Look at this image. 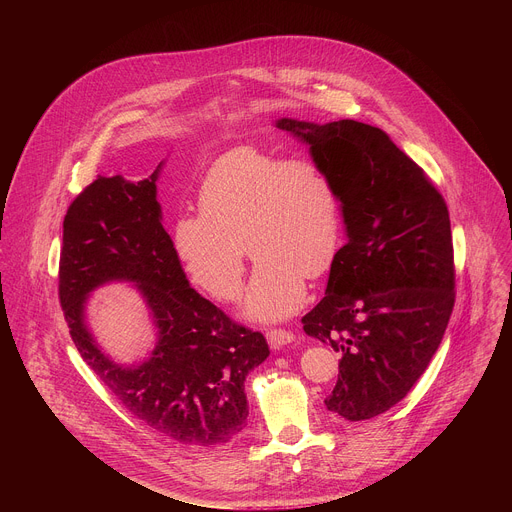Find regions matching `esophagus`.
Returning <instances> with one entry per match:
<instances>
[{
    "mask_svg": "<svg viewBox=\"0 0 512 512\" xmlns=\"http://www.w3.org/2000/svg\"><path fill=\"white\" fill-rule=\"evenodd\" d=\"M267 340H269V344L273 348H281V346H285L289 342H294L296 336H294V332H289V330L273 328V330H267Z\"/></svg>",
    "mask_w": 512,
    "mask_h": 512,
    "instance_id": "esophagus-1",
    "label": "esophagus"
}]
</instances>
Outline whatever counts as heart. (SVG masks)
I'll return each mask as SVG.
<instances>
[{"mask_svg": "<svg viewBox=\"0 0 512 512\" xmlns=\"http://www.w3.org/2000/svg\"><path fill=\"white\" fill-rule=\"evenodd\" d=\"M200 212L178 216L174 249L192 281L218 302L243 289L247 249L259 261L245 314L277 322L298 312L306 279L334 263L342 204L330 172L310 158L241 145L218 158L198 190Z\"/></svg>", "mask_w": 512, "mask_h": 512, "instance_id": "1", "label": "heart"}]
</instances>
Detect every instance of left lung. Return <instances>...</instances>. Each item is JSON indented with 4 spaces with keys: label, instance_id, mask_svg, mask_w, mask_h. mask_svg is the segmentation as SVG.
I'll list each match as a JSON object with an SVG mask.
<instances>
[{
    "label": "left lung",
    "instance_id": "obj_1",
    "mask_svg": "<svg viewBox=\"0 0 512 512\" xmlns=\"http://www.w3.org/2000/svg\"><path fill=\"white\" fill-rule=\"evenodd\" d=\"M275 125L308 143L334 178L348 235L326 296L302 318L308 336L340 354L324 403L348 421L377 417L425 373L454 310L446 200L379 127L352 119Z\"/></svg>",
    "mask_w": 512,
    "mask_h": 512
}]
</instances>
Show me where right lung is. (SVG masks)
Returning <instances> with one entry per match:
<instances>
[{
    "instance_id": "add662e5",
    "label": "right lung",
    "mask_w": 512,
    "mask_h": 512,
    "mask_svg": "<svg viewBox=\"0 0 512 512\" xmlns=\"http://www.w3.org/2000/svg\"><path fill=\"white\" fill-rule=\"evenodd\" d=\"M158 170L145 180L99 176L66 210L58 298L70 338L119 403L174 442L212 448L247 427V375L269 356L267 340L233 322L190 287L156 200ZM131 280L149 304L159 344L141 365L113 363L84 322L90 291Z\"/></svg>"
}]
</instances>
